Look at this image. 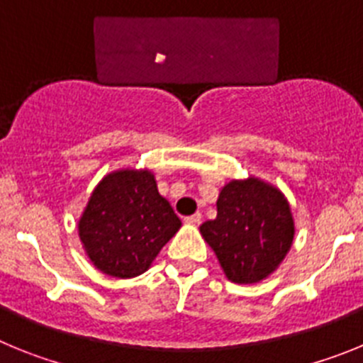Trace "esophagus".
I'll return each instance as SVG.
<instances>
[{
  "label": "esophagus",
  "instance_id": "1",
  "mask_svg": "<svg viewBox=\"0 0 363 363\" xmlns=\"http://www.w3.org/2000/svg\"><path fill=\"white\" fill-rule=\"evenodd\" d=\"M201 221V214L196 213V214H192V216H187L185 218V223H191V225H198Z\"/></svg>",
  "mask_w": 363,
  "mask_h": 363
}]
</instances>
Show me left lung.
<instances>
[{
  "label": "left lung",
  "mask_w": 363,
  "mask_h": 363,
  "mask_svg": "<svg viewBox=\"0 0 363 363\" xmlns=\"http://www.w3.org/2000/svg\"><path fill=\"white\" fill-rule=\"evenodd\" d=\"M218 214L200 225L223 274L240 285L258 284L280 267L294 240V218L284 192L249 176L221 187Z\"/></svg>",
  "instance_id": "1"
}]
</instances>
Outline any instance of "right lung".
<instances>
[{"instance_id": "add662e5", "label": "right lung", "mask_w": 363, "mask_h": 363, "mask_svg": "<svg viewBox=\"0 0 363 363\" xmlns=\"http://www.w3.org/2000/svg\"><path fill=\"white\" fill-rule=\"evenodd\" d=\"M182 220L158 192L154 172L123 167L101 178L78 220L85 255L112 278L140 277Z\"/></svg>"}]
</instances>
